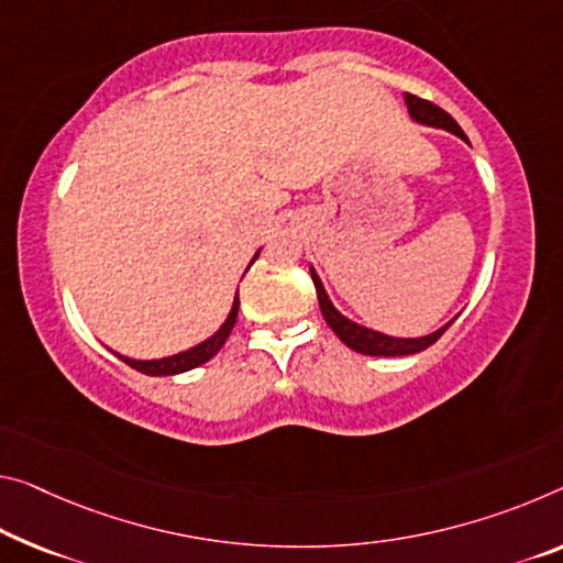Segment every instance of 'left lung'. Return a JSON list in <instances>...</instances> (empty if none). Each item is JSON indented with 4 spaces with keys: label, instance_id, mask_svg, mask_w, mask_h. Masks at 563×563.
<instances>
[{
    "label": "left lung",
    "instance_id": "obj_1",
    "mask_svg": "<svg viewBox=\"0 0 563 563\" xmlns=\"http://www.w3.org/2000/svg\"><path fill=\"white\" fill-rule=\"evenodd\" d=\"M405 106H408L410 118L415 120V123L428 125V128H443V131L453 133L461 137V141L468 143V135L463 133V128L457 125L445 110H440L438 106H432V102L422 100V98H418V95H410V92H405ZM309 272H311V282H314V287H317V299H319V309H322L324 322L332 327V332L340 336V340L347 344L350 350L360 352V354H369V357H402V354L422 352V350H428L432 342H438L440 334H443L448 327L453 324V319H451V322L440 327V330L430 332L426 336H390V334H383L377 330H369V327L357 324V322H352L350 317H344L342 311L332 305V299L327 297V289H324L322 279H319V274L314 272V266H309Z\"/></svg>",
    "mask_w": 563,
    "mask_h": 563
}]
</instances>
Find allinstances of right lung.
Wrapping results in <instances>:
<instances>
[{
    "label": "right lung",
    "instance_id": "obj_1",
    "mask_svg": "<svg viewBox=\"0 0 563 563\" xmlns=\"http://www.w3.org/2000/svg\"><path fill=\"white\" fill-rule=\"evenodd\" d=\"M258 252H262V249H258ZM258 252L254 254L252 264L256 262ZM236 314H239V291H236V297H233V305H231L227 322H223L219 330H216L209 336V340L198 342L196 347L184 350V352H178V354H170V357H161V360H133V357H125V354H118V352L115 354L125 362V365H131L133 369L143 372V375H153V377L180 375V372H188V369H194L198 365H203V362H209L213 354L223 347V342L229 340L233 324H236Z\"/></svg>",
    "mask_w": 563,
    "mask_h": 563
}]
</instances>
